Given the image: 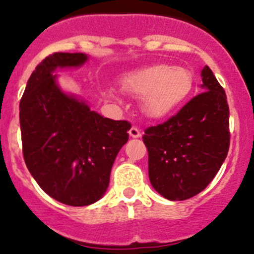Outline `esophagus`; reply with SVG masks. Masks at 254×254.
Listing matches in <instances>:
<instances>
[{"instance_id":"obj_1","label":"esophagus","mask_w":254,"mask_h":254,"mask_svg":"<svg viewBox=\"0 0 254 254\" xmlns=\"http://www.w3.org/2000/svg\"><path fill=\"white\" fill-rule=\"evenodd\" d=\"M129 135L131 137H134V139H139V137H141V131H140L139 127H132L131 129L129 130Z\"/></svg>"}]
</instances>
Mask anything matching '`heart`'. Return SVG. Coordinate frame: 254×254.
I'll return each mask as SVG.
<instances>
[{
	"label": "heart",
	"instance_id": "obj_1",
	"mask_svg": "<svg viewBox=\"0 0 254 254\" xmlns=\"http://www.w3.org/2000/svg\"><path fill=\"white\" fill-rule=\"evenodd\" d=\"M123 89L142 98L143 111L151 118H163L178 109L190 96L194 77L183 66L152 65L122 79Z\"/></svg>",
	"mask_w": 254,
	"mask_h": 254
}]
</instances>
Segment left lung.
<instances>
[{
	"label": "left lung",
	"instance_id": "1",
	"mask_svg": "<svg viewBox=\"0 0 254 254\" xmlns=\"http://www.w3.org/2000/svg\"><path fill=\"white\" fill-rule=\"evenodd\" d=\"M201 79L203 93L142 136L151 186L168 200H186L204 190L229 152L226 93L209 66L201 70Z\"/></svg>",
	"mask_w": 254,
	"mask_h": 254
}]
</instances>
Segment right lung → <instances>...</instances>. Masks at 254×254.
I'll use <instances>...</instances> for the list:
<instances>
[{
  "label": "right lung",
  "instance_id": "add662e5",
  "mask_svg": "<svg viewBox=\"0 0 254 254\" xmlns=\"http://www.w3.org/2000/svg\"><path fill=\"white\" fill-rule=\"evenodd\" d=\"M83 53H54L35 67L19 103L23 156L40 188L60 203L86 206L107 191L131 125L91 111L58 83V68L81 67Z\"/></svg>",
  "mask_w": 254,
  "mask_h": 254
}]
</instances>
